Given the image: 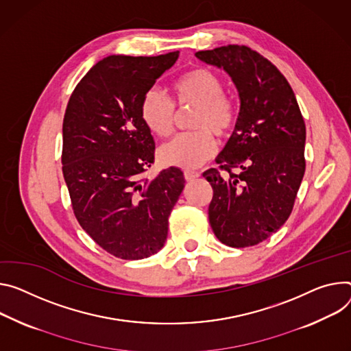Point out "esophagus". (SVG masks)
I'll use <instances>...</instances> for the list:
<instances>
[{
  "label": "esophagus",
  "instance_id": "esophagus-1",
  "mask_svg": "<svg viewBox=\"0 0 351 351\" xmlns=\"http://www.w3.org/2000/svg\"><path fill=\"white\" fill-rule=\"evenodd\" d=\"M183 175H184V179H186L187 182L195 180V179H197V178L200 176V173H199V172H195V171H184Z\"/></svg>",
  "mask_w": 351,
  "mask_h": 351
}]
</instances>
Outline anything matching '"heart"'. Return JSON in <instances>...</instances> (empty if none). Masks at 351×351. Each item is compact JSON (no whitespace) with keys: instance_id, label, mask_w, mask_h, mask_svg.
Returning a JSON list of instances; mask_svg holds the SVG:
<instances>
[{"instance_id":"obj_1","label":"heart","mask_w":351,"mask_h":351,"mask_svg":"<svg viewBox=\"0 0 351 351\" xmlns=\"http://www.w3.org/2000/svg\"><path fill=\"white\" fill-rule=\"evenodd\" d=\"M179 108H196L190 117L195 132L176 136L158 149L164 165L193 169L203 165L215 152V138L226 137L234 124V108L224 97L226 85L221 77L204 67L183 74L173 84ZM141 119L147 129L167 137L175 125L176 110L173 102L156 88L145 92L140 106Z\"/></svg>"}]
</instances>
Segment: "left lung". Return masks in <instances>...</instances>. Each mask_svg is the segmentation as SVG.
<instances>
[{"instance_id": "1", "label": "left lung", "mask_w": 351, "mask_h": 351, "mask_svg": "<svg viewBox=\"0 0 351 351\" xmlns=\"http://www.w3.org/2000/svg\"><path fill=\"white\" fill-rule=\"evenodd\" d=\"M196 57L231 77L241 102L234 133L215 159L219 171L203 173L213 187L210 224L224 245H258L293 211L305 172V123L289 81L258 51L228 45Z\"/></svg>"}]
</instances>
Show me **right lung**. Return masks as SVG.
Returning <instances> with one entry per match:
<instances>
[{"mask_svg":"<svg viewBox=\"0 0 351 351\" xmlns=\"http://www.w3.org/2000/svg\"><path fill=\"white\" fill-rule=\"evenodd\" d=\"M179 51L156 57L109 56L75 86L62 121V175L82 230L110 254L149 258L164 247L168 218L184 187L171 167L154 179L155 143L141 101Z\"/></svg>","mask_w":351,"mask_h":351,"instance_id":"add662e5","label":"right lung"}]
</instances>
